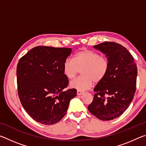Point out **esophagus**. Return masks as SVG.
Returning <instances> with one entry per match:
<instances>
[{"instance_id":"1","label":"esophagus","mask_w":146,"mask_h":146,"mask_svg":"<svg viewBox=\"0 0 146 146\" xmlns=\"http://www.w3.org/2000/svg\"><path fill=\"white\" fill-rule=\"evenodd\" d=\"M83 93H84V92L82 91H76V95H82Z\"/></svg>"}]
</instances>
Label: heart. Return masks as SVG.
Wrapping results in <instances>:
<instances>
[{"label":"heart","instance_id":"heart-1","mask_svg":"<svg viewBox=\"0 0 146 146\" xmlns=\"http://www.w3.org/2000/svg\"><path fill=\"white\" fill-rule=\"evenodd\" d=\"M110 68V61L106 56L97 51L82 49L74 55L73 60L67 58L63 63V73L69 79H73L81 71L82 76L71 81L70 88L77 91L90 90L93 83L100 82L106 77Z\"/></svg>","mask_w":146,"mask_h":146}]
</instances>
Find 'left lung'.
Wrapping results in <instances>:
<instances>
[{
    "instance_id": "left-lung-1",
    "label": "left lung",
    "mask_w": 146,
    "mask_h": 146,
    "mask_svg": "<svg viewBox=\"0 0 146 146\" xmlns=\"http://www.w3.org/2000/svg\"><path fill=\"white\" fill-rule=\"evenodd\" d=\"M94 48L106 55L110 68L106 77L94 88L91 114L102 120L119 117L129 107L135 95L137 67L129 51L114 42H104Z\"/></svg>"
}]
</instances>
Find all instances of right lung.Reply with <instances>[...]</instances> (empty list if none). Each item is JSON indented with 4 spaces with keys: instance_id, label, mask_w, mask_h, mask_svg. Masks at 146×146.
<instances>
[{
    "instance_id": "1",
    "label": "right lung",
    "mask_w": 146,
    "mask_h": 146,
    "mask_svg": "<svg viewBox=\"0 0 146 146\" xmlns=\"http://www.w3.org/2000/svg\"><path fill=\"white\" fill-rule=\"evenodd\" d=\"M71 48L36 46L20 58L17 67L19 99L28 115L36 122L54 124L66 115L76 90H65L64 60Z\"/></svg>"
}]
</instances>
